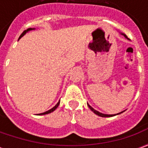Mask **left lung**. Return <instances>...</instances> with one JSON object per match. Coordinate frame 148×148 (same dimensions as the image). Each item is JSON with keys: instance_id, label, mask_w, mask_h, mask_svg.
<instances>
[{"instance_id": "1", "label": "left lung", "mask_w": 148, "mask_h": 148, "mask_svg": "<svg viewBox=\"0 0 148 148\" xmlns=\"http://www.w3.org/2000/svg\"><path fill=\"white\" fill-rule=\"evenodd\" d=\"M123 36H124L125 38H128L127 35H125V34H123ZM88 106H89V108H90V109L91 110L93 111V112H94L95 114H97V115H99V116H100V117H112V116H114V114H105L99 113V112H98V111H96L95 110H94V109H93V108H92V107H91V106H90V105H88ZM121 113H123V112H121ZM121 113H119V114H121ZM115 115H116V114H115Z\"/></svg>"}]
</instances>
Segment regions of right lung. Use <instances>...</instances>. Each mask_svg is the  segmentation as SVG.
Listing matches in <instances>:
<instances>
[{
    "mask_svg": "<svg viewBox=\"0 0 148 148\" xmlns=\"http://www.w3.org/2000/svg\"><path fill=\"white\" fill-rule=\"evenodd\" d=\"M31 29H31V28H30V29H28L27 30H25V31H24V32H23V33H22V34H21V35H20V38L21 37H23V36H24V35L25 34L26 32H28V31H29V30H31ZM20 38H19V39H20ZM59 104H60V100H59V101H58V103L57 105H55L53 108H52L51 110H49L46 111V112H44V113H42V114H39V115H42V114H49V113L53 112V111H54V110H56V109H57V108H58V106L59 105Z\"/></svg>",
    "mask_w": 148,
    "mask_h": 148,
    "instance_id": "1",
    "label": "right lung"
}]
</instances>
